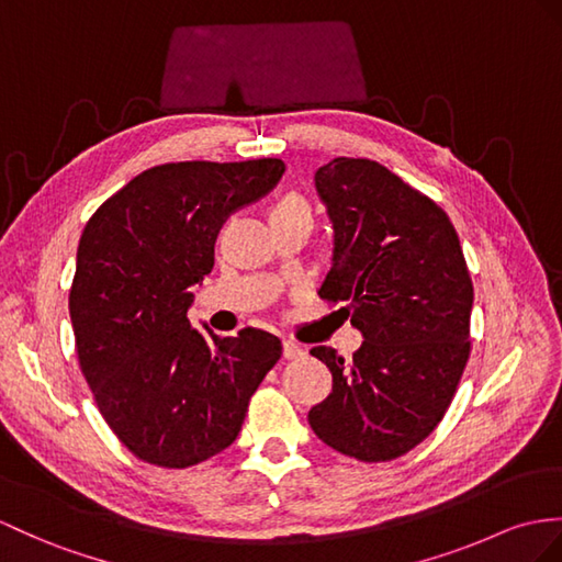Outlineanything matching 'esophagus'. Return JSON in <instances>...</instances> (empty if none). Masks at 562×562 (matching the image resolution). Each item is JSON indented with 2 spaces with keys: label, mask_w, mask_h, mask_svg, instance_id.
Returning <instances> with one entry per match:
<instances>
[{
  "label": "esophagus",
  "mask_w": 562,
  "mask_h": 562,
  "mask_svg": "<svg viewBox=\"0 0 562 562\" xmlns=\"http://www.w3.org/2000/svg\"><path fill=\"white\" fill-rule=\"evenodd\" d=\"M303 355H305V350L297 344H293V340H283V358L285 360H297V358H303Z\"/></svg>",
  "instance_id": "34e87169"
}]
</instances>
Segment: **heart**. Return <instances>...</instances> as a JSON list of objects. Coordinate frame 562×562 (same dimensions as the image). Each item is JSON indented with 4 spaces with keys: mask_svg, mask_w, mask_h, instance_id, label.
<instances>
[{
    "mask_svg": "<svg viewBox=\"0 0 562 562\" xmlns=\"http://www.w3.org/2000/svg\"><path fill=\"white\" fill-rule=\"evenodd\" d=\"M277 214H307L310 216V207L300 195H285L277 202V207H273V212H271V216H277Z\"/></svg>",
    "mask_w": 562,
    "mask_h": 562,
    "instance_id": "obj_1",
    "label": "heart"
}]
</instances>
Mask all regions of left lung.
Segmentation results:
<instances>
[{
    "label": "left lung",
    "mask_w": 562,
    "mask_h": 562,
    "mask_svg": "<svg viewBox=\"0 0 562 562\" xmlns=\"http://www.w3.org/2000/svg\"><path fill=\"white\" fill-rule=\"evenodd\" d=\"M314 188L334 228L319 295L348 303L364 340L352 360L310 350L334 376L310 427L362 462L401 458L436 429L468 364L470 271L446 212L379 161L338 157Z\"/></svg>",
    "instance_id": "left-lung-1"
}]
</instances>
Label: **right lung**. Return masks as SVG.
<instances>
[{"mask_svg":"<svg viewBox=\"0 0 562 562\" xmlns=\"http://www.w3.org/2000/svg\"><path fill=\"white\" fill-rule=\"evenodd\" d=\"M283 171L281 159L161 164L86 224L68 314L100 413L135 458L181 470L222 453L279 362L277 336L248 326L218 338L188 310L226 216Z\"/></svg>","mask_w":562,"mask_h":562,"instance_id":"add662e5","label":"right lung"}]
</instances>
